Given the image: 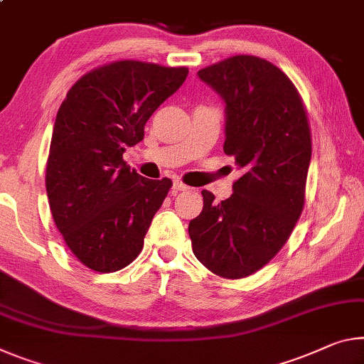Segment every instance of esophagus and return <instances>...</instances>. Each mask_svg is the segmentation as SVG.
I'll return each instance as SVG.
<instances>
[{
	"label": "esophagus",
	"mask_w": 364,
	"mask_h": 364,
	"mask_svg": "<svg viewBox=\"0 0 364 364\" xmlns=\"http://www.w3.org/2000/svg\"><path fill=\"white\" fill-rule=\"evenodd\" d=\"M173 193H180V191H186V189H189L188 186H186V184H184V183H181V181H175V183H173Z\"/></svg>",
	"instance_id": "1"
}]
</instances>
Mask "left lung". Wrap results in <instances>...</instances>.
<instances>
[{
    "label": "left lung",
    "instance_id": "1",
    "mask_svg": "<svg viewBox=\"0 0 364 364\" xmlns=\"http://www.w3.org/2000/svg\"><path fill=\"white\" fill-rule=\"evenodd\" d=\"M198 76L227 103L223 152L243 175L222 203L204 189L189 238L210 272L245 279L275 257L303 212L313 149L306 107L290 77L264 58L236 55Z\"/></svg>",
    "mask_w": 364,
    "mask_h": 364
}]
</instances>
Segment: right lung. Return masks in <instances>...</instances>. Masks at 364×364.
I'll list each match as a JSON object with an SVG mask.
<instances>
[{"label": "right lung", "instance_id": "obj_1", "mask_svg": "<svg viewBox=\"0 0 364 364\" xmlns=\"http://www.w3.org/2000/svg\"><path fill=\"white\" fill-rule=\"evenodd\" d=\"M188 73L113 61L76 80L58 109L45 176L50 210L66 246L90 270L117 272L142 251L173 183L141 176L123 152L144 139L147 119Z\"/></svg>", "mask_w": 364, "mask_h": 364}]
</instances>
